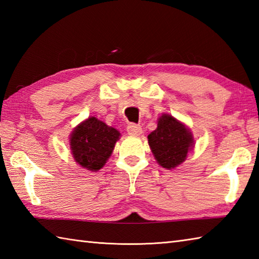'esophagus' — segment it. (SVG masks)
<instances>
[{
	"instance_id": "obj_1",
	"label": "esophagus",
	"mask_w": 259,
	"mask_h": 259,
	"mask_svg": "<svg viewBox=\"0 0 259 259\" xmlns=\"http://www.w3.org/2000/svg\"><path fill=\"white\" fill-rule=\"evenodd\" d=\"M126 133L130 136H140L142 134V128L139 124L130 123L126 126Z\"/></svg>"
}]
</instances>
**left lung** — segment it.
Wrapping results in <instances>:
<instances>
[{
    "instance_id": "obj_1",
    "label": "left lung",
    "mask_w": 259,
    "mask_h": 259,
    "mask_svg": "<svg viewBox=\"0 0 259 259\" xmlns=\"http://www.w3.org/2000/svg\"><path fill=\"white\" fill-rule=\"evenodd\" d=\"M148 141L158 163L167 169L185 161L194 144L190 131L168 114L159 118L157 129L148 136Z\"/></svg>"
}]
</instances>
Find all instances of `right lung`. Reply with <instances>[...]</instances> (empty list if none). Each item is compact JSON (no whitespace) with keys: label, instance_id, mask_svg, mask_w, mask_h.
Returning a JSON list of instances; mask_svg holds the SVG:
<instances>
[{"label":"right lung","instance_id":"obj_1","mask_svg":"<svg viewBox=\"0 0 259 259\" xmlns=\"http://www.w3.org/2000/svg\"><path fill=\"white\" fill-rule=\"evenodd\" d=\"M119 136L117 129L97 118L87 119L71 135V150L75 161L88 170L101 169L112 153Z\"/></svg>","mask_w":259,"mask_h":259}]
</instances>
